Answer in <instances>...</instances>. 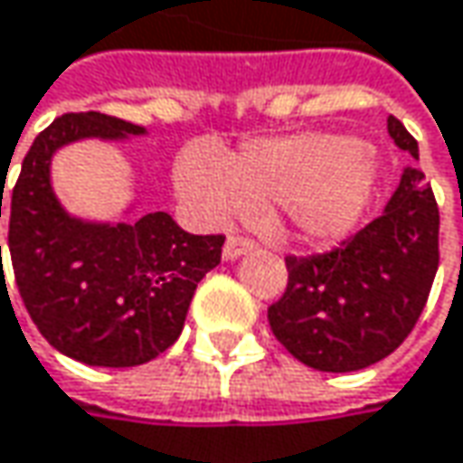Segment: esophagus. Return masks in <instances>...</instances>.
I'll return each mask as SVG.
<instances>
[{
  "label": "esophagus",
  "instance_id": "esophagus-1",
  "mask_svg": "<svg viewBox=\"0 0 463 463\" xmlns=\"http://www.w3.org/2000/svg\"><path fill=\"white\" fill-rule=\"evenodd\" d=\"M254 246H257V243H254L251 238H243V235H228V241H225V249H222V257L238 259L241 254L251 251Z\"/></svg>",
  "mask_w": 463,
  "mask_h": 463
}]
</instances>
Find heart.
<instances>
[{
	"instance_id": "1",
	"label": "heart",
	"mask_w": 463,
	"mask_h": 463,
	"mask_svg": "<svg viewBox=\"0 0 463 463\" xmlns=\"http://www.w3.org/2000/svg\"><path fill=\"white\" fill-rule=\"evenodd\" d=\"M177 188L209 214L278 204L301 238L333 241L356 228L377 185L374 154L333 133L251 141L222 162L202 149L183 151Z\"/></svg>"
}]
</instances>
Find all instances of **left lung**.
<instances>
[{
    "label": "left lung",
    "instance_id": "1",
    "mask_svg": "<svg viewBox=\"0 0 463 463\" xmlns=\"http://www.w3.org/2000/svg\"><path fill=\"white\" fill-rule=\"evenodd\" d=\"M388 133L395 146L420 159L417 138L393 115ZM438 232L435 194L409 167L367 228L322 254H288L286 293L267 309L275 338L319 372H356L385 359L427 304L440 261Z\"/></svg>",
    "mask_w": 463,
    "mask_h": 463
}]
</instances>
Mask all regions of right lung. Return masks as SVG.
Segmentation results:
<instances>
[{
    "mask_svg": "<svg viewBox=\"0 0 463 463\" xmlns=\"http://www.w3.org/2000/svg\"><path fill=\"white\" fill-rule=\"evenodd\" d=\"M128 133L144 128L101 112L57 118L25 154L10 196L7 241L20 298L43 338L91 367H138L167 351L225 243V235L185 232L167 212L133 225H89L62 212L49 183L52 154L78 138Z\"/></svg>",
    "mask_w": 463,
    "mask_h": 463,
    "instance_id": "obj_1",
    "label": "right lung"
}]
</instances>
